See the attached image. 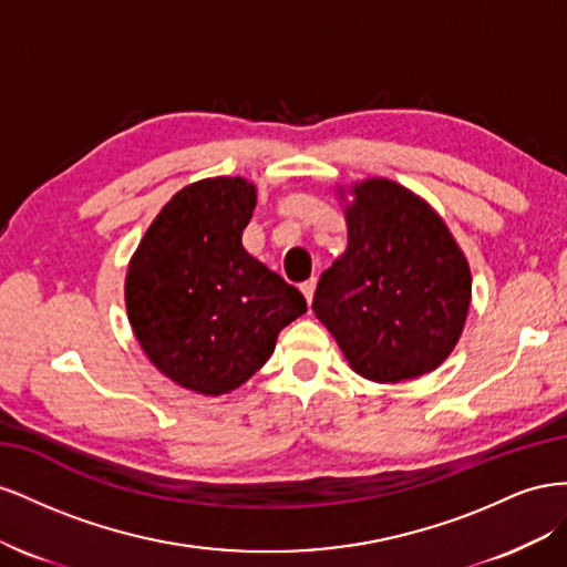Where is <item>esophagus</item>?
Listing matches in <instances>:
<instances>
[{
	"label": "esophagus",
	"instance_id": "34e87169",
	"mask_svg": "<svg viewBox=\"0 0 567 567\" xmlns=\"http://www.w3.org/2000/svg\"><path fill=\"white\" fill-rule=\"evenodd\" d=\"M301 292H303V297H306V301H313V292H316V278H311V280H306V282H301Z\"/></svg>",
	"mask_w": 567,
	"mask_h": 567
}]
</instances>
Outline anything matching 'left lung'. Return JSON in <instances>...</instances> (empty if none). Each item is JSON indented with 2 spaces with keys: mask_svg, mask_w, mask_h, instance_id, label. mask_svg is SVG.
Wrapping results in <instances>:
<instances>
[{
  "mask_svg": "<svg viewBox=\"0 0 567 567\" xmlns=\"http://www.w3.org/2000/svg\"><path fill=\"white\" fill-rule=\"evenodd\" d=\"M347 251L320 275L316 318L365 380L432 373L454 351L473 278L434 208L386 177L351 187Z\"/></svg>",
  "mask_w": 567,
  "mask_h": 567,
  "instance_id": "left-lung-1",
  "label": "left lung"
}]
</instances>
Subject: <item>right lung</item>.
<instances>
[{"label":"right lung","mask_w":567,"mask_h":567,"mask_svg":"<svg viewBox=\"0 0 567 567\" xmlns=\"http://www.w3.org/2000/svg\"><path fill=\"white\" fill-rule=\"evenodd\" d=\"M256 187L206 177L183 187L144 233L125 275L127 320L150 361L197 394H228L275 349L306 299L241 247Z\"/></svg>","instance_id":"right-lung-1"}]
</instances>
